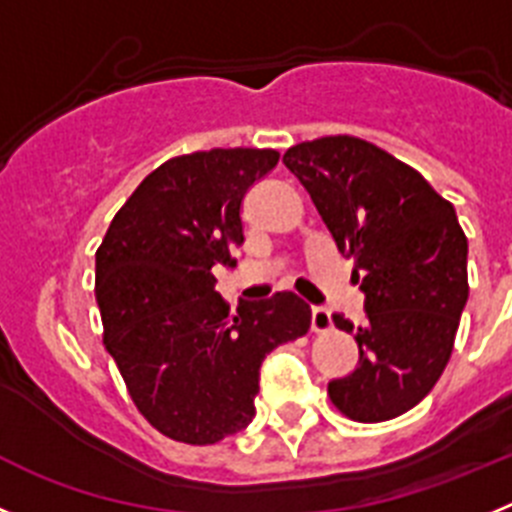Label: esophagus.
<instances>
[{
    "label": "esophagus",
    "instance_id": "34e87169",
    "mask_svg": "<svg viewBox=\"0 0 512 512\" xmlns=\"http://www.w3.org/2000/svg\"><path fill=\"white\" fill-rule=\"evenodd\" d=\"M330 328H333V318H330L328 307H312V330H315V333H325V330Z\"/></svg>",
    "mask_w": 512,
    "mask_h": 512
}]
</instances>
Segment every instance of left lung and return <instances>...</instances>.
<instances>
[{"label": "left lung", "instance_id": "left-lung-1", "mask_svg": "<svg viewBox=\"0 0 512 512\" xmlns=\"http://www.w3.org/2000/svg\"><path fill=\"white\" fill-rule=\"evenodd\" d=\"M284 166L302 182L338 251L354 261L366 323L359 366L328 384L346 418L382 423L415 408L443 374L467 305V235L449 200L413 166L354 135L297 143Z\"/></svg>", "mask_w": 512, "mask_h": 512}]
</instances>
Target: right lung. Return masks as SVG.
Masks as SVG:
<instances>
[{"instance_id": "1", "label": "right lung", "mask_w": 512, "mask_h": 512, "mask_svg": "<svg viewBox=\"0 0 512 512\" xmlns=\"http://www.w3.org/2000/svg\"><path fill=\"white\" fill-rule=\"evenodd\" d=\"M277 161L271 148L169 158L117 210L97 248L104 346L140 415L174 441L207 446L246 428L261 361L310 330V305L295 292L230 312L212 277L215 264H235L243 197Z\"/></svg>"}]
</instances>
